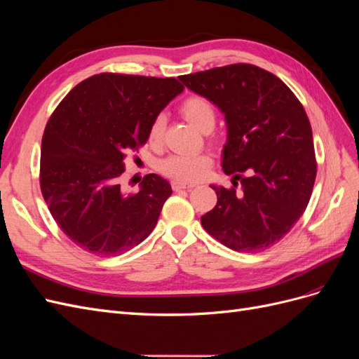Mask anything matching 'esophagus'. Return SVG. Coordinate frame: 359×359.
<instances>
[{
  "instance_id": "esophagus-1",
  "label": "esophagus",
  "mask_w": 359,
  "mask_h": 359,
  "mask_svg": "<svg viewBox=\"0 0 359 359\" xmlns=\"http://www.w3.org/2000/svg\"><path fill=\"white\" fill-rule=\"evenodd\" d=\"M194 184H189V182H182V181H172V189L173 190H182V189H193Z\"/></svg>"
}]
</instances>
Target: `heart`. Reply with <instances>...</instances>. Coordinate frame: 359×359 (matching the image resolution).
Listing matches in <instances>:
<instances>
[{
    "label": "heart",
    "mask_w": 359,
    "mask_h": 359,
    "mask_svg": "<svg viewBox=\"0 0 359 359\" xmlns=\"http://www.w3.org/2000/svg\"><path fill=\"white\" fill-rule=\"evenodd\" d=\"M180 112L182 116L198 127L202 132H210L215 126V107L211 100L203 95H190L180 106ZM166 119L165 115H157L149 126L148 137L149 142L158 144L163 132H165ZM212 160L208 154H170L158 163V169L165 175L182 181V182H194L202 180L206 172L210 170Z\"/></svg>",
    "instance_id": "b5f03b06"
}]
</instances>
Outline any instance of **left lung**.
I'll return each mask as SVG.
<instances>
[{
  "mask_svg": "<svg viewBox=\"0 0 359 359\" xmlns=\"http://www.w3.org/2000/svg\"><path fill=\"white\" fill-rule=\"evenodd\" d=\"M180 81L219 107L227 126L222 166L233 175V186H211L217 205L201 217L203 229L235 252L278 243L306 211L316 180L302 104L276 74L252 64L184 74Z\"/></svg>",
  "mask_w": 359,
  "mask_h": 359,
  "instance_id": "1",
  "label": "left lung"
}]
</instances>
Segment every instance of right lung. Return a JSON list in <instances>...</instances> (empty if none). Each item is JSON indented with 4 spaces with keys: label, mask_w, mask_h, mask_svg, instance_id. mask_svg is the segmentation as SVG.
I'll return each instance as SVG.
<instances>
[{
    "label": "right lung",
    "mask_w": 359,
    "mask_h": 359,
    "mask_svg": "<svg viewBox=\"0 0 359 359\" xmlns=\"http://www.w3.org/2000/svg\"><path fill=\"white\" fill-rule=\"evenodd\" d=\"M175 78L100 73L64 97L41 139L40 189L60 229L85 252L116 256L157 224L170 184L145 175L126 194L124 158L147 144L149 126L182 93Z\"/></svg>",
    "instance_id": "1"
}]
</instances>
